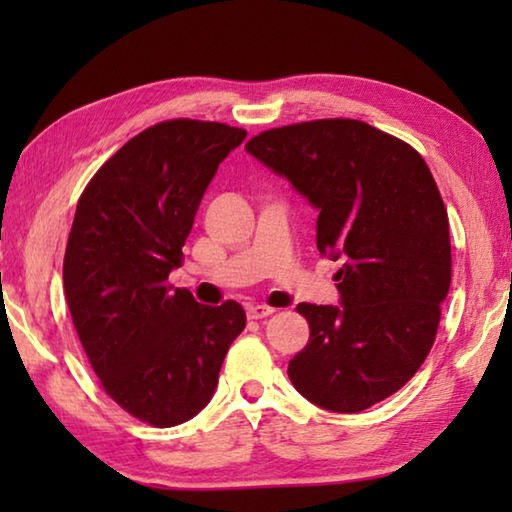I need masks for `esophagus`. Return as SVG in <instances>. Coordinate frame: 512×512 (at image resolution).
Returning <instances> with one entry per match:
<instances>
[{"label": "esophagus", "mask_w": 512, "mask_h": 512, "mask_svg": "<svg viewBox=\"0 0 512 512\" xmlns=\"http://www.w3.org/2000/svg\"><path fill=\"white\" fill-rule=\"evenodd\" d=\"M275 309H271V307H266V305H253V307H248V318L250 320H259V318H266V316H271Z\"/></svg>", "instance_id": "esophagus-1"}]
</instances>
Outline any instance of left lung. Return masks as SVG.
I'll return each mask as SVG.
<instances>
[{
	"mask_svg": "<svg viewBox=\"0 0 512 512\" xmlns=\"http://www.w3.org/2000/svg\"><path fill=\"white\" fill-rule=\"evenodd\" d=\"M246 151L318 212L320 255L341 259V305H309L289 379L311 404L359 413L409 381L436 339L452 284L443 198L409 144L357 119L273 128Z\"/></svg>",
	"mask_w": 512,
	"mask_h": 512,
	"instance_id": "8db88e82",
	"label": "left lung"
}]
</instances>
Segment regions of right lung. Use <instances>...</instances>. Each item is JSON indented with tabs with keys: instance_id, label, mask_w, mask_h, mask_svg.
I'll use <instances>...</instances> for the list:
<instances>
[{
	"instance_id": "add662e5",
	"label": "right lung",
	"mask_w": 512,
	"mask_h": 512,
	"mask_svg": "<svg viewBox=\"0 0 512 512\" xmlns=\"http://www.w3.org/2000/svg\"><path fill=\"white\" fill-rule=\"evenodd\" d=\"M244 140L216 121H162L121 146L76 205L63 262L69 314L103 391L153 427L205 409L246 327L239 302L201 305L167 284L207 185Z\"/></svg>"
}]
</instances>
